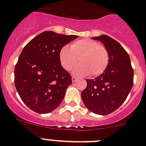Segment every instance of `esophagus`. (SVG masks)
Returning a JSON list of instances; mask_svg holds the SVG:
<instances>
[{"mask_svg":"<svg viewBox=\"0 0 146 146\" xmlns=\"http://www.w3.org/2000/svg\"><path fill=\"white\" fill-rule=\"evenodd\" d=\"M77 80V78L76 76H72V81H73V82H76Z\"/></svg>","mask_w":146,"mask_h":146,"instance_id":"esophagus-1","label":"esophagus"}]
</instances>
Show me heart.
<instances>
[{
    "label": "heart",
    "mask_w": 146,
    "mask_h": 146,
    "mask_svg": "<svg viewBox=\"0 0 146 146\" xmlns=\"http://www.w3.org/2000/svg\"><path fill=\"white\" fill-rule=\"evenodd\" d=\"M62 67L70 70L78 63L74 73L83 76L90 73L92 76H99L106 69L109 62L107 49L99 42L91 39H81L68 46H64L59 52Z\"/></svg>",
    "instance_id": "1"
}]
</instances>
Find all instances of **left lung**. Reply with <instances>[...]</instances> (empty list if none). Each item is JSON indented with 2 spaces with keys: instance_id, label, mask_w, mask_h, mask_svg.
<instances>
[{
  "instance_id": "left-lung-1",
  "label": "left lung",
  "mask_w": 146,
  "mask_h": 146,
  "mask_svg": "<svg viewBox=\"0 0 146 146\" xmlns=\"http://www.w3.org/2000/svg\"><path fill=\"white\" fill-rule=\"evenodd\" d=\"M100 41L109 54V62L101 75L87 79L81 96L91 112L108 115L120 107L128 97L133 83V70L129 55L122 45L106 35L93 37Z\"/></svg>"
}]
</instances>
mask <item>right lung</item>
Returning <instances> with one entry per match:
<instances>
[{
	"label": "right lung",
	"instance_id": "obj_1",
	"mask_svg": "<svg viewBox=\"0 0 146 146\" xmlns=\"http://www.w3.org/2000/svg\"><path fill=\"white\" fill-rule=\"evenodd\" d=\"M77 38L45 31L24 47L15 68V85L32 111L48 113L62 103L72 79L61 65L59 52Z\"/></svg>",
	"mask_w": 146,
	"mask_h": 146
}]
</instances>
